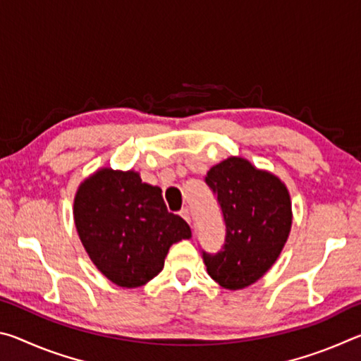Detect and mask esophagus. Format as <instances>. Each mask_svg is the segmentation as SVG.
Returning a JSON list of instances; mask_svg holds the SVG:
<instances>
[{
  "instance_id": "esophagus-1",
  "label": "esophagus",
  "mask_w": 361,
  "mask_h": 361,
  "mask_svg": "<svg viewBox=\"0 0 361 361\" xmlns=\"http://www.w3.org/2000/svg\"><path fill=\"white\" fill-rule=\"evenodd\" d=\"M180 216L185 219V221H188L189 224H191V212H189L188 209H183L181 212H180Z\"/></svg>"
}]
</instances>
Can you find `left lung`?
Segmentation results:
<instances>
[{
	"label": "left lung",
	"instance_id": "left-lung-1",
	"mask_svg": "<svg viewBox=\"0 0 361 361\" xmlns=\"http://www.w3.org/2000/svg\"><path fill=\"white\" fill-rule=\"evenodd\" d=\"M205 181L218 195L226 223L221 252L204 253L207 272L223 288L242 290L264 276L288 240V188L277 175L239 156L213 166Z\"/></svg>",
	"mask_w": 361,
	"mask_h": 361
}]
</instances>
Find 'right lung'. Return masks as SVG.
<instances>
[{
  "mask_svg": "<svg viewBox=\"0 0 361 361\" xmlns=\"http://www.w3.org/2000/svg\"><path fill=\"white\" fill-rule=\"evenodd\" d=\"M73 218L90 261L122 288L148 283L169 248L191 237L185 219L167 210L162 189L135 170L103 167L89 175L76 191Z\"/></svg>",
  "mask_w": 361,
  "mask_h": 361,
  "instance_id": "add662e5",
  "label": "right lung"
}]
</instances>
